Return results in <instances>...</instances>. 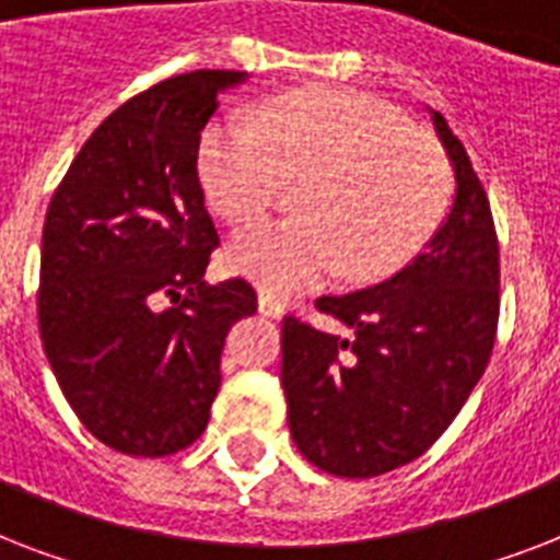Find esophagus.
Returning <instances> with one entry per match:
<instances>
[{"mask_svg": "<svg viewBox=\"0 0 560 560\" xmlns=\"http://www.w3.org/2000/svg\"><path fill=\"white\" fill-rule=\"evenodd\" d=\"M258 311L264 316H276L279 319L284 314V302L276 293H270V290H258Z\"/></svg>", "mask_w": 560, "mask_h": 560, "instance_id": "obj_1", "label": "esophagus"}]
</instances>
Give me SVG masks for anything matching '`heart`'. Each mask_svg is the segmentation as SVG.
Returning a JSON list of instances; mask_svg holds the SVG:
<instances>
[{
    "mask_svg": "<svg viewBox=\"0 0 560 560\" xmlns=\"http://www.w3.org/2000/svg\"><path fill=\"white\" fill-rule=\"evenodd\" d=\"M200 183L229 223H253L299 183L302 218L241 232L229 261L272 293L340 270L374 281L424 244L451 200V165L433 136L351 90L293 92L255 113V127L214 121L200 139Z\"/></svg>",
    "mask_w": 560,
    "mask_h": 560,
    "instance_id": "1",
    "label": "heart"
}]
</instances>
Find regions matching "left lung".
I'll return each instance as SVG.
<instances>
[{"label": "left lung", "mask_w": 560, "mask_h": 560, "mask_svg": "<svg viewBox=\"0 0 560 560\" xmlns=\"http://www.w3.org/2000/svg\"><path fill=\"white\" fill-rule=\"evenodd\" d=\"M453 168L451 209L395 276L316 299L351 331L281 325L290 435L311 465L349 479L418 459L447 430L494 349L497 249L491 206L462 142L427 109Z\"/></svg>", "instance_id": "8db88e82"}]
</instances>
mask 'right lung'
I'll use <instances>...</instances> for the list:
<instances>
[{"label": "right lung", "mask_w": 560, "mask_h": 560, "mask_svg": "<svg viewBox=\"0 0 560 560\" xmlns=\"http://www.w3.org/2000/svg\"><path fill=\"white\" fill-rule=\"evenodd\" d=\"M246 78L197 69L121 104L48 202L43 349L74 416L127 456H171L200 439L223 340L255 314L244 279L202 281L218 232L197 177L200 130L220 92Z\"/></svg>", "instance_id": "add662e5"}]
</instances>
